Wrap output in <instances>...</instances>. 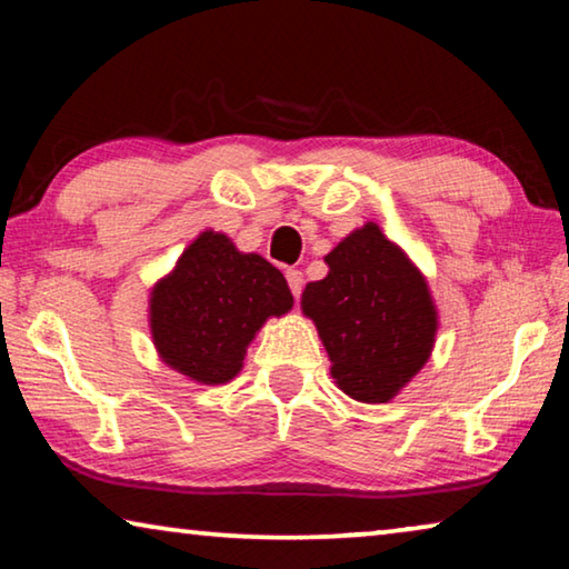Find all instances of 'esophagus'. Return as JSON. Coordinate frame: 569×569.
Here are the masks:
<instances>
[{"label": "esophagus", "instance_id": "34e87169", "mask_svg": "<svg viewBox=\"0 0 569 569\" xmlns=\"http://www.w3.org/2000/svg\"><path fill=\"white\" fill-rule=\"evenodd\" d=\"M286 281H288V288H291V293L298 298L303 291V273L298 271V268H288L286 271Z\"/></svg>", "mask_w": 569, "mask_h": 569}]
</instances>
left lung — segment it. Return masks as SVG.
I'll return each instance as SVG.
<instances>
[{"instance_id":"left-lung-1","label":"left lung","mask_w":569,"mask_h":569,"mask_svg":"<svg viewBox=\"0 0 569 569\" xmlns=\"http://www.w3.org/2000/svg\"><path fill=\"white\" fill-rule=\"evenodd\" d=\"M323 261L329 273L303 288L301 311L316 323L336 387L387 403L435 349L439 313L427 278L377 223L356 228Z\"/></svg>"}]
</instances>
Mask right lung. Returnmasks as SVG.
<instances>
[{
    "mask_svg": "<svg viewBox=\"0 0 569 569\" xmlns=\"http://www.w3.org/2000/svg\"><path fill=\"white\" fill-rule=\"evenodd\" d=\"M291 306V288L276 266L240 253L226 233L203 230L150 288V336L162 363L216 387L238 377L248 343Z\"/></svg>",
    "mask_w": 569,
    "mask_h": 569,
    "instance_id": "obj_1",
    "label": "right lung"
}]
</instances>
